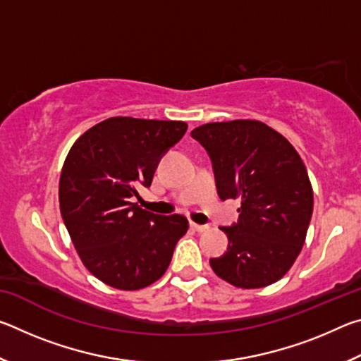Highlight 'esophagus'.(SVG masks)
Segmentation results:
<instances>
[{"mask_svg": "<svg viewBox=\"0 0 361 361\" xmlns=\"http://www.w3.org/2000/svg\"><path fill=\"white\" fill-rule=\"evenodd\" d=\"M191 228H192L194 231H197V232H205L207 229H209V226H205V224H195V223H191Z\"/></svg>", "mask_w": 361, "mask_h": 361, "instance_id": "esophagus-1", "label": "esophagus"}]
</instances>
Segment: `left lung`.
Listing matches in <instances>:
<instances>
[{"mask_svg": "<svg viewBox=\"0 0 361 361\" xmlns=\"http://www.w3.org/2000/svg\"><path fill=\"white\" fill-rule=\"evenodd\" d=\"M191 137L209 152L221 200L240 199L237 223L221 228L228 252L210 259L213 272L237 288L277 282L301 253L314 210L302 159L259 121L210 122Z\"/></svg>", "mask_w": 361, "mask_h": 361, "instance_id": "left-lung-1", "label": "left lung"}]
</instances>
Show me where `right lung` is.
Segmentation results:
<instances>
[{
  "instance_id": "add662e5",
  "label": "right lung",
  "mask_w": 361,
  "mask_h": 361,
  "mask_svg": "<svg viewBox=\"0 0 361 361\" xmlns=\"http://www.w3.org/2000/svg\"><path fill=\"white\" fill-rule=\"evenodd\" d=\"M181 121L109 118L79 137L65 159L60 212L90 274L113 288H145L166 274L188 231L181 215H156L130 199L149 188L161 157L185 135Z\"/></svg>"
}]
</instances>
